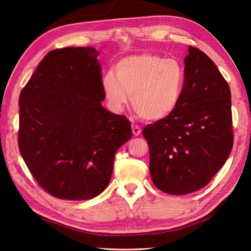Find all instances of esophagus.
Returning a JSON list of instances; mask_svg holds the SVG:
<instances>
[{
    "label": "esophagus",
    "instance_id": "obj_1",
    "mask_svg": "<svg viewBox=\"0 0 251 251\" xmlns=\"http://www.w3.org/2000/svg\"><path fill=\"white\" fill-rule=\"evenodd\" d=\"M132 132L135 136H139L141 134V128L138 126H132Z\"/></svg>",
    "mask_w": 251,
    "mask_h": 251
}]
</instances>
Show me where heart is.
Returning a JSON list of instances; mask_svg holds the SVG:
<instances>
[{
    "label": "heart",
    "mask_w": 251,
    "mask_h": 251,
    "mask_svg": "<svg viewBox=\"0 0 251 251\" xmlns=\"http://www.w3.org/2000/svg\"><path fill=\"white\" fill-rule=\"evenodd\" d=\"M185 69L180 60L153 53H140L121 58L115 73L101 78V89L112 111L124 110L131 103L139 116L159 121L177 109L184 92Z\"/></svg>",
    "instance_id": "b5f03b06"
}]
</instances>
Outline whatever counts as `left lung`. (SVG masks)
Here are the masks:
<instances>
[{
  "label": "left lung",
  "instance_id": "1",
  "mask_svg": "<svg viewBox=\"0 0 251 251\" xmlns=\"http://www.w3.org/2000/svg\"><path fill=\"white\" fill-rule=\"evenodd\" d=\"M184 65L185 87L177 109L142 132L153 183L170 195H187L207 185L233 143L228 83L199 49L188 47Z\"/></svg>",
  "mask_w": 251,
  "mask_h": 251
}]
</instances>
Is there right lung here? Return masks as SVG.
I'll return each mask as SVG.
<instances>
[{
	"label": "right lung",
	"instance_id": "right-lung-1",
	"mask_svg": "<svg viewBox=\"0 0 251 251\" xmlns=\"http://www.w3.org/2000/svg\"><path fill=\"white\" fill-rule=\"evenodd\" d=\"M98 55L92 47L50 51L20 95L21 155L37 183L58 199L101 194L116 151L132 137L126 117L102 107Z\"/></svg>",
	"mask_w": 251,
	"mask_h": 251
}]
</instances>
